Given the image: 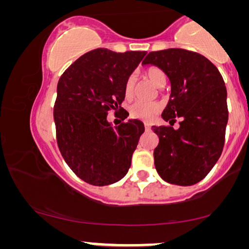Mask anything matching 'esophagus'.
<instances>
[{"label":"esophagus","mask_w":249,"mask_h":249,"mask_svg":"<svg viewBox=\"0 0 249 249\" xmlns=\"http://www.w3.org/2000/svg\"><path fill=\"white\" fill-rule=\"evenodd\" d=\"M144 127H145L146 131H149V129L151 128V124L148 123V122H145V123H144Z\"/></svg>","instance_id":"obj_1"}]
</instances>
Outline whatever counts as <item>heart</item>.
<instances>
[{"instance_id": "b5f03b06", "label": "heart", "mask_w": 249, "mask_h": 249, "mask_svg": "<svg viewBox=\"0 0 249 249\" xmlns=\"http://www.w3.org/2000/svg\"><path fill=\"white\" fill-rule=\"evenodd\" d=\"M143 74L145 78H148L156 87H162L166 82V75L163 71L159 69L158 66H148L143 70ZM135 88V80L134 76L129 75L125 81L124 86V94L126 99H131L134 94ZM161 110V106L158 103H146V101H136L129 107V114L132 118L140 121H152Z\"/></svg>"}]
</instances>
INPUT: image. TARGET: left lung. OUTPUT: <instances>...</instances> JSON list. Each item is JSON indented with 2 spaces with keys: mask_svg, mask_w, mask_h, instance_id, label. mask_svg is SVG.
<instances>
[{
  "mask_svg": "<svg viewBox=\"0 0 249 249\" xmlns=\"http://www.w3.org/2000/svg\"><path fill=\"white\" fill-rule=\"evenodd\" d=\"M142 63L158 66L171 83L161 116L172 126H152L159 136L156 169L168 183L191 186L211 171L222 153L229 115L225 81L205 56L183 48L150 52ZM176 117L182 122L174 130Z\"/></svg>",
  "mask_w": 249,
  "mask_h": 249,
  "instance_id": "obj_1",
  "label": "left lung"
}]
</instances>
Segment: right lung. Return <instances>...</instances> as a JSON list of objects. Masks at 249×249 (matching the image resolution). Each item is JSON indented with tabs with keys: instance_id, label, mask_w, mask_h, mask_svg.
<instances>
[{
	"instance_id": "add662e5",
	"label": "right lung",
	"mask_w": 249,
	"mask_h": 249,
	"mask_svg": "<svg viewBox=\"0 0 249 249\" xmlns=\"http://www.w3.org/2000/svg\"><path fill=\"white\" fill-rule=\"evenodd\" d=\"M145 54L97 48L76 59L58 80L56 141L65 162L86 183H116L131 167L144 124L139 120L124 122L128 113L121 104L126 79ZM111 110L121 118L115 128L107 121Z\"/></svg>"
}]
</instances>
